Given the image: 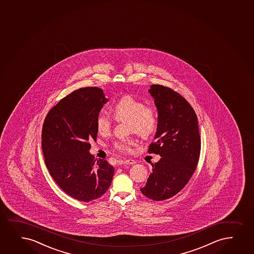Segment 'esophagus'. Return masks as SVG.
Listing matches in <instances>:
<instances>
[{"mask_svg":"<svg viewBox=\"0 0 254 254\" xmlns=\"http://www.w3.org/2000/svg\"><path fill=\"white\" fill-rule=\"evenodd\" d=\"M123 163H124V164H127V165H131V164L136 163V161L133 159H126L123 161Z\"/></svg>","mask_w":254,"mask_h":254,"instance_id":"34e87169","label":"esophagus"}]
</instances>
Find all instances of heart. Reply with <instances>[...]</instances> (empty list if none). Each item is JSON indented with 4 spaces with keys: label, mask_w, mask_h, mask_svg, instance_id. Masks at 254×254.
<instances>
[{
    "label": "heart",
    "mask_w": 254,
    "mask_h": 254,
    "mask_svg": "<svg viewBox=\"0 0 254 254\" xmlns=\"http://www.w3.org/2000/svg\"><path fill=\"white\" fill-rule=\"evenodd\" d=\"M114 117L118 122L129 121V130L143 138H150L157 131L158 119L156 110L145 105L144 102L131 96L121 97L112 107ZM97 131L103 134L109 133L113 126V120L104 112L96 118ZM131 138H121L113 143V148L119 152H130L134 145Z\"/></svg>",
    "instance_id": "b5f03b06"
}]
</instances>
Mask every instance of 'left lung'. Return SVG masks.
Here are the masks:
<instances>
[{
    "label": "left lung",
    "instance_id": "1",
    "mask_svg": "<svg viewBox=\"0 0 254 254\" xmlns=\"http://www.w3.org/2000/svg\"><path fill=\"white\" fill-rule=\"evenodd\" d=\"M158 111V127L149 153L160 155L140 191L145 197L162 201L182 191L193 175L200 155L201 140L194 110L173 89L152 85L149 90Z\"/></svg>",
    "mask_w": 254,
    "mask_h": 254
}]
</instances>
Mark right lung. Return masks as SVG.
I'll return each mask as SVG.
<instances>
[{"instance_id":"obj_1","label":"right lung","mask_w":254,"mask_h":254,"mask_svg":"<svg viewBox=\"0 0 254 254\" xmlns=\"http://www.w3.org/2000/svg\"><path fill=\"white\" fill-rule=\"evenodd\" d=\"M108 99L98 87L80 88L49 111L42 130V150L50 176L66 194L89 202L106 192L114 167L89 153L97 141L96 118Z\"/></svg>"}]
</instances>
